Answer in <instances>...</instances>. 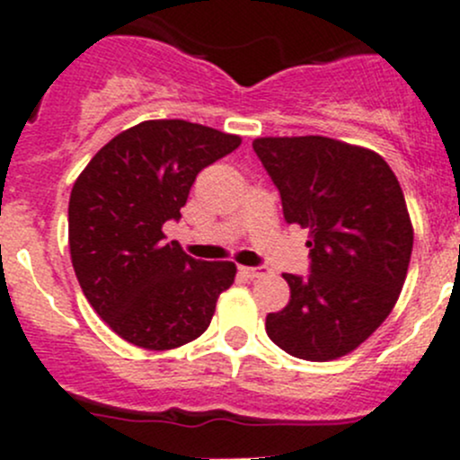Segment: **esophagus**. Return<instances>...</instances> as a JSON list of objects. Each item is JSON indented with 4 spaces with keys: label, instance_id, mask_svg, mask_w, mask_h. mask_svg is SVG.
<instances>
[{
    "label": "esophagus",
    "instance_id": "esophagus-1",
    "mask_svg": "<svg viewBox=\"0 0 460 460\" xmlns=\"http://www.w3.org/2000/svg\"><path fill=\"white\" fill-rule=\"evenodd\" d=\"M238 271H240V276L252 278V280H253V278H260V276H264V273H267V271H264V267H240Z\"/></svg>",
    "mask_w": 460,
    "mask_h": 460
}]
</instances>
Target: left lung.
Wrapping results in <instances>:
<instances>
[{"label":"left lung","instance_id":"1","mask_svg":"<svg viewBox=\"0 0 460 460\" xmlns=\"http://www.w3.org/2000/svg\"><path fill=\"white\" fill-rule=\"evenodd\" d=\"M287 225L309 231V273H282L291 300L267 333L303 360L341 358L396 305L414 244L396 175L378 153L323 136L258 137Z\"/></svg>","mask_w":460,"mask_h":460}]
</instances>
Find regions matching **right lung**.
<instances>
[{
	"label": "right lung",
	"mask_w": 460,
	"mask_h": 460,
	"mask_svg": "<svg viewBox=\"0 0 460 460\" xmlns=\"http://www.w3.org/2000/svg\"><path fill=\"white\" fill-rule=\"evenodd\" d=\"M240 142L184 119H148L102 146L73 184V269L97 316L127 342L162 351L196 341L234 285V262L187 256L162 225L182 217L198 173Z\"/></svg>",
	"instance_id": "right-lung-1"
}]
</instances>
